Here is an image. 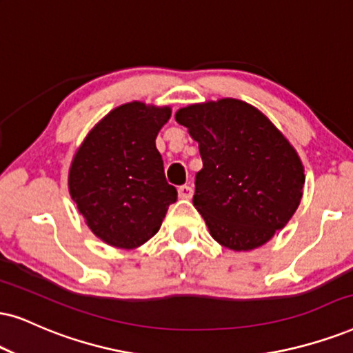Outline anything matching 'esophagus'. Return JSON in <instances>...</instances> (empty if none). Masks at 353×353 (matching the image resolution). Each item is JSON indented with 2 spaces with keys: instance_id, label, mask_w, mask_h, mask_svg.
<instances>
[{
  "instance_id": "34e87169",
  "label": "esophagus",
  "mask_w": 353,
  "mask_h": 353,
  "mask_svg": "<svg viewBox=\"0 0 353 353\" xmlns=\"http://www.w3.org/2000/svg\"><path fill=\"white\" fill-rule=\"evenodd\" d=\"M177 195H179V199L187 200L194 195V190H192L190 185H182V187H179V190H177Z\"/></svg>"
}]
</instances>
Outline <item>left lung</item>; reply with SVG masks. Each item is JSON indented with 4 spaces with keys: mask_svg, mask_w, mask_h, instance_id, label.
Segmentation results:
<instances>
[{
    "mask_svg": "<svg viewBox=\"0 0 353 353\" xmlns=\"http://www.w3.org/2000/svg\"><path fill=\"white\" fill-rule=\"evenodd\" d=\"M176 122L199 143L194 207L212 238L231 251L264 246L301 202L296 150L264 112L233 97L182 107Z\"/></svg>",
    "mask_w": 353,
    "mask_h": 353,
    "instance_id": "1",
    "label": "left lung"
}]
</instances>
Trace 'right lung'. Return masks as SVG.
Here are the masks:
<instances>
[{"instance_id": "right-lung-1", "label": "right lung", "mask_w": 353, "mask_h": 353, "mask_svg": "<svg viewBox=\"0 0 353 353\" xmlns=\"http://www.w3.org/2000/svg\"><path fill=\"white\" fill-rule=\"evenodd\" d=\"M171 107L133 101L102 117L74 153L68 190L102 243L135 249L161 228L177 190L164 177L156 137Z\"/></svg>"}]
</instances>
